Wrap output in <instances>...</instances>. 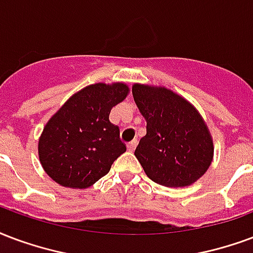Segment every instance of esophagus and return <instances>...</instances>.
<instances>
[{
  "instance_id": "1",
  "label": "esophagus",
  "mask_w": 253,
  "mask_h": 253,
  "mask_svg": "<svg viewBox=\"0 0 253 253\" xmlns=\"http://www.w3.org/2000/svg\"><path fill=\"white\" fill-rule=\"evenodd\" d=\"M136 143H138V142H136V139H134V141L130 142V143H128V145H127V150L130 151V153H132V151L135 150Z\"/></svg>"
}]
</instances>
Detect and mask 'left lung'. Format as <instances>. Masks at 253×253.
<instances>
[{"mask_svg":"<svg viewBox=\"0 0 253 253\" xmlns=\"http://www.w3.org/2000/svg\"><path fill=\"white\" fill-rule=\"evenodd\" d=\"M132 96L145 118L146 135L135 149L146 175L168 188H184L207 173L213 139L192 103L162 85L135 83Z\"/></svg>","mask_w":253,"mask_h":253,"instance_id":"obj_1","label":"left lung"}]
</instances>
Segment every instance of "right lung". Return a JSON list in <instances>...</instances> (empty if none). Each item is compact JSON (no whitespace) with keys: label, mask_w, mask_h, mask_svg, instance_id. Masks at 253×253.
I'll list each match as a JSON object with an SVG mask.
<instances>
[{"label":"right lung","mask_w":253,"mask_h":253,"mask_svg":"<svg viewBox=\"0 0 253 253\" xmlns=\"http://www.w3.org/2000/svg\"><path fill=\"white\" fill-rule=\"evenodd\" d=\"M128 92L123 82L91 84L50 117L39 138V160L55 182L85 189L110 171L126 146L119 138V127L108 117Z\"/></svg>","instance_id":"add662e5"}]
</instances>
